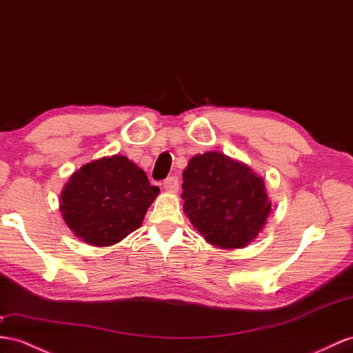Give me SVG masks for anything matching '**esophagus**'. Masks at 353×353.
Instances as JSON below:
<instances>
[{"instance_id":"34e87169","label":"esophagus","mask_w":353,"mask_h":353,"mask_svg":"<svg viewBox=\"0 0 353 353\" xmlns=\"http://www.w3.org/2000/svg\"><path fill=\"white\" fill-rule=\"evenodd\" d=\"M162 186H164V189H165V191H168V192H176L177 189H179V179L174 177V176H171V177L164 180V183H162Z\"/></svg>"}]
</instances>
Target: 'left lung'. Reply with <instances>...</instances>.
Here are the masks:
<instances>
[{"label":"left lung","mask_w":353,"mask_h":353,"mask_svg":"<svg viewBox=\"0 0 353 353\" xmlns=\"http://www.w3.org/2000/svg\"><path fill=\"white\" fill-rule=\"evenodd\" d=\"M182 177L185 214L205 241L230 250L255 241L271 212L263 177L214 150L189 159Z\"/></svg>","instance_id":"obj_1"}]
</instances>
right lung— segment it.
<instances>
[{"label": "right lung", "mask_w": 353, "mask_h": 353, "mask_svg": "<svg viewBox=\"0 0 353 353\" xmlns=\"http://www.w3.org/2000/svg\"><path fill=\"white\" fill-rule=\"evenodd\" d=\"M159 194L146 173L123 155L80 167L62 188L59 210L67 227L97 248L113 246L139 230Z\"/></svg>", "instance_id": "1"}]
</instances>
